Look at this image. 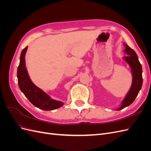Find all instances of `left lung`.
Returning <instances> with one entry per match:
<instances>
[{"label":"left lung","instance_id":"8db88e82","mask_svg":"<svg viewBox=\"0 0 151 151\" xmlns=\"http://www.w3.org/2000/svg\"><path fill=\"white\" fill-rule=\"evenodd\" d=\"M125 49L123 52L127 55L123 57V59L124 61L129 65L132 75V83L129 92L126 94L125 97L121 103L120 107L116 109V110H121L125 107L129 106L134 101L136 97L139 93L142 86V68L139 60L137 53L134 50L130 48L128 45L123 43Z\"/></svg>","mask_w":151,"mask_h":151}]
</instances>
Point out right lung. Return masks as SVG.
I'll list each match as a JSON object with an SVG mask.
<instances>
[{
    "instance_id": "add662e5",
    "label": "right lung",
    "mask_w": 151,
    "mask_h": 151,
    "mask_svg": "<svg viewBox=\"0 0 151 151\" xmlns=\"http://www.w3.org/2000/svg\"><path fill=\"white\" fill-rule=\"evenodd\" d=\"M27 50L28 47L22 50L21 53L19 65L17 72L18 85L22 93L35 106L43 110H53L62 107L64 103L52 99L31 80L26 67L25 55Z\"/></svg>"
}]
</instances>
